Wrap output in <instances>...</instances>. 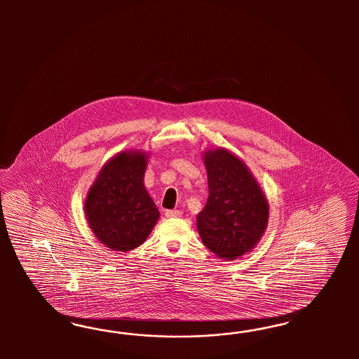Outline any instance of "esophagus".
Returning <instances> with one entry per match:
<instances>
[{
	"label": "esophagus",
	"instance_id": "obj_1",
	"mask_svg": "<svg viewBox=\"0 0 359 359\" xmlns=\"http://www.w3.org/2000/svg\"><path fill=\"white\" fill-rule=\"evenodd\" d=\"M183 216V212L182 210H165V217H182Z\"/></svg>",
	"mask_w": 359,
	"mask_h": 359
}]
</instances>
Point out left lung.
I'll use <instances>...</instances> for the list:
<instances>
[{
  "instance_id": "1",
  "label": "left lung",
  "mask_w": 359,
  "mask_h": 359,
  "mask_svg": "<svg viewBox=\"0 0 359 359\" xmlns=\"http://www.w3.org/2000/svg\"><path fill=\"white\" fill-rule=\"evenodd\" d=\"M209 197L197 215L203 243L218 258L233 261L250 252L264 234L270 207L250 168L224 147L203 152Z\"/></svg>"
}]
</instances>
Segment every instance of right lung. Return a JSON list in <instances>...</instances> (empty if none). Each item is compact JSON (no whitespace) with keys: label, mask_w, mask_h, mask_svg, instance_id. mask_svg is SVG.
I'll return each instance as SVG.
<instances>
[{"label":"right lung","mask_w":359,"mask_h":359,"mask_svg":"<svg viewBox=\"0 0 359 359\" xmlns=\"http://www.w3.org/2000/svg\"><path fill=\"white\" fill-rule=\"evenodd\" d=\"M149 152L125 150L100 170L84 213L95 237L113 251H130L150 236L161 213L146 187Z\"/></svg>","instance_id":"1"}]
</instances>
